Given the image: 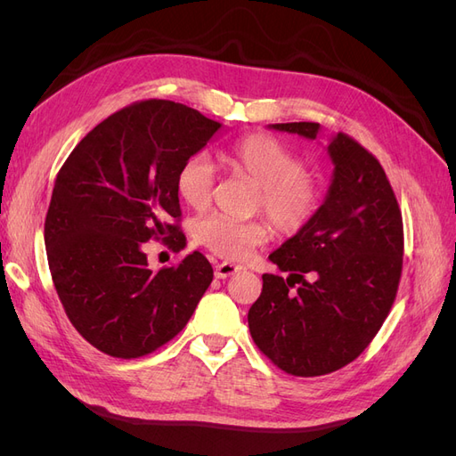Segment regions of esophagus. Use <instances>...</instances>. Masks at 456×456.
<instances>
[{
    "label": "esophagus",
    "mask_w": 456,
    "mask_h": 456,
    "mask_svg": "<svg viewBox=\"0 0 456 456\" xmlns=\"http://www.w3.org/2000/svg\"><path fill=\"white\" fill-rule=\"evenodd\" d=\"M241 270H243V266H240V265H232V262H220V265L215 266V278L226 280V278H230V275L238 273Z\"/></svg>",
    "instance_id": "34e87169"
}]
</instances>
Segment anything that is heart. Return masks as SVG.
<instances>
[{"instance_id":"obj_1","label":"heart","mask_w":456,"mask_h":456,"mask_svg":"<svg viewBox=\"0 0 456 456\" xmlns=\"http://www.w3.org/2000/svg\"><path fill=\"white\" fill-rule=\"evenodd\" d=\"M228 161L247 181L258 186L256 209L265 211L273 228L293 236L315 215L322 200L320 178L305 169L297 151L275 136L256 133L232 146ZM216 169L207 154L188 158L176 176V191L191 209H205L211 203ZM196 240L228 260L249 256L255 247L270 238L265 220L236 223L223 215L200 218L194 226Z\"/></svg>"}]
</instances>
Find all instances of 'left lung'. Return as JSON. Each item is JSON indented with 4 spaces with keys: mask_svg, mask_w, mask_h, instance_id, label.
Masks as SVG:
<instances>
[{
    "mask_svg": "<svg viewBox=\"0 0 456 456\" xmlns=\"http://www.w3.org/2000/svg\"><path fill=\"white\" fill-rule=\"evenodd\" d=\"M270 129L314 141L320 123ZM333 178L310 223L268 258L289 278L265 273L249 310L258 350L295 377H320L354 362L375 338L397 293L403 220L379 159L352 136H330ZM312 273L314 282L304 275ZM301 285L295 292L290 287Z\"/></svg>",
    "mask_w": 456,
    "mask_h": 456,
    "instance_id": "left-lung-1",
    "label": "left lung"
}]
</instances>
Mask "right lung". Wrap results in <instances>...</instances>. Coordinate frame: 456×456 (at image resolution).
<instances>
[{
  "label": "right lung",
  "instance_id": "add662e5",
  "mask_svg": "<svg viewBox=\"0 0 456 456\" xmlns=\"http://www.w3.org/2000/svg\"><path fill=\"white\" fill-rule=\"evenodd\" d=\"M220 129L184 104L134 102L99 123L59 171L45 218L49 270L68 320L96 350L151 354L181 333L211 285L201 253L151 272L142 243L184 249L176 176Z\"/></svg>",
  "mask_w": 456,
  "mask_h": 456
}]
</instances>
